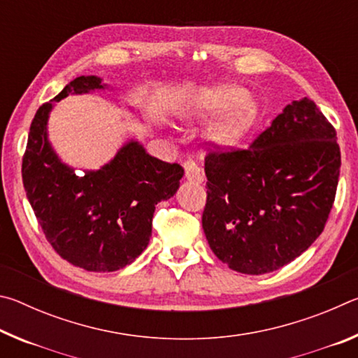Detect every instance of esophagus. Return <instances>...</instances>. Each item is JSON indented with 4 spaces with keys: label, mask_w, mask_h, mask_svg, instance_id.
I'll return each mask as SVG.
<instances>
[{
    "label": "esophagus",
    "mask_w": 358,
    "mask_h": 358,
    "mask_svg": "<svg viewBox=\"0 0 358 358\" xmlns=\"http://www.w3.org/2000/svg\"><path fill=\"white\" fill-rule=\"evenodd\" d=\"M185 177L186 180L192 181V183H202L203 181V173H202V169L201 166L197 164V162L194 161H186L185 162Z\"/></svg>",
    "instance_id": "34e87169"
}]
</instances>
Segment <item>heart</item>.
<instances>
[{"label":"heart","mask_w":358,"mask_h":358,"mask_svg":"<svg viewBox=\"0 0 358 358\" xmlns=\"http://www.w3.org/2000/svg\"><path fill=\"white\" fill-rule=\"evenodd\" d=\"M231 108L226 115L213 124L210 136L220 143H230L243 134L252 123L256 107L250 99H245V93L238 88H216L203 92L196 98L194 108L199 113L220 112L224 108Z\"/></svg>","instance_id":"heart-1"}]
</instances>
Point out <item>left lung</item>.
<instances>
[{
    "label": "left lung",
    "mask_w": 358,
    "mask_h": 358,
    "mask_svg": "<svg viewBox=\"0 0 358 358\" xmlns=\"http://www.w3.org/2000/svg\"><path fill=\"white\" fill-rule=\"evenodd\" d=\"M339 167L336 131L308 98L289 104L248 147L211 143L202 215L211 251L245 275L292 262L322 234Z\"/></svg>",
    "instance_id": "obj_1"
}]
</instances>
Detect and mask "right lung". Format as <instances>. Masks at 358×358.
Here are the masks:
<instances>
[{
	"instance_id": "right-lung-1",
	"label": "right lung",
	"mask_w": 358,
	"mask_h": 358,
	"mask_svg": "<svg viewBox=\"0 0 358 358\" xmlns=\"http://www.w3.org/2000/svg\"><path fill=\"white\" fill-rule=\"evenodd\" d=\"M104 88L96 76H80L36 112L22 161L27 197L48 243L72 265L88 271H115L148 246L157 202L180 186L183 169L126 143L99 171L77 175L59 162L47 141L53 101L71 93Z\"/></svg>"
}]
</instances>
